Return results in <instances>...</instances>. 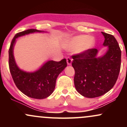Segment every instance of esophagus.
Listing matches in <instances>:
<instances>
[{
    "instance_id": "obj_1",
    "label": "esophagus",
    "mask_w": 127,
    "mask_h": 127,
    "mask_svg": "<svg viewBox=\"0 0 127 127\" xmlns=\"http://www.w3.org/2000/svg\"><path fill=\"white\" fill-rule=\"evenodd\" d=\"M72 60L70 58V57L67 58V63L68 65L72 64Z\"/></svg>"
}]
</instances>
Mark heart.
Wrapping results in <instances>:
<instances>
[{
	"label": "heart",
	"instance_id": "b5f03b06",
	"mask_svg": "<svg viewBox=\"0 0 127 127\" xmlns=\"http://www.w3.org/2000/svg\"><path fill=\"white\" fill-rule=\"evenodd\" d=\"M95 44L94 37L87 35H79L72 37L66 42L65 47L68 50H75L82 52L92 48Z\"/></svg>",
	"mask_w": 127,
	"mask_h": 127
}]
</instances>
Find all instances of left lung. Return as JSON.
<instances>
[{"label":"left lung","instance_id":"1","mask_svg":"<svg viewBox=\"0 0 127 127\" xmlns=\"http://www.w3.org/2000/svg\"><path fill=\"white\" fill-rule=\"evenodd\" d=\"M104 46L108 50L101 57H97L98 50L90 49L72 55L75 69L74 84L77 91L88 98L100 97L115 85L120 72L121 51L113 35L101 32Z\"/></svg>","mask_w":127,"mask_h":127}]
</instances>
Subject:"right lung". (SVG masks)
Returning a JSON list of instances; mask_svg holds the SVG:
<instances>
[{"label":"right lung","mask_w":127,"mask_h":127,"mask_svg":"<svg viewBox=\"0 0 127 127\" xmlns=\"http://www.w3.org/2000/svg\"><path fill=\"white\" fill-rule=\"evenodd\" d=\"M36 32H41L36 29H29L15 34L9 49V67L14 82L20 91L31 98L43 99L53 93L57 78L67 66V62L65 59L60 62L49 61L38 70L33 73H27L20 70L16 64L13 55L16 39Z\"/></svg>","instance_id":"obj_1"}]
</instances>
